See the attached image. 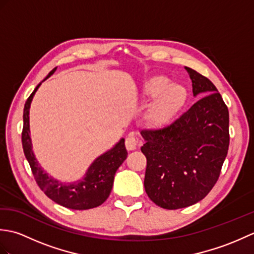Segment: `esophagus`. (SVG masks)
Masks as SVG:
<instances>
[{"mask_svg":"<svg viewBox=\"0 0 254 254\" xmlns=\"http://www.w3.org/2000/svg\"><path fill=\"white\" fill-rule=\"evenodd\" d=\"M138 146V141L137 138L133 135V134H130L126 139V147L127 150H134L136 149Z\"/></svg>","mask_w":254,"mask_h":254,"instance_id":"obj_1","label":"esophagus"}]
</instances>
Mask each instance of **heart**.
<instances>
[{
  "mask_svg": "<svg viewBox=\"0 0 254 254\" xmlns=\"http://www.w3.org/2000/svg\"><path fill=\"white\" fill-rule=\"evenodd\" d=\"M163 75L150 77L144 83L142 94L153 98L145 111V120L152 127H163L175 117L186 100L187 90L179 84H169Z\"/></svg>",
  "mask_w": 254,
  "mask_h": 254,
  "instance_id": "b5f03b06",
  "label": "heart"
}]
</instances>
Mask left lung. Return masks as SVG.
Here are the masks:
<instances>
[{"mask_svg":"<svg viewBox=\"0 0 254 254\" xmlns=\"http://www.w3.org/2000/svg\"><path fill=\"white\" fill-rule=\"evenodd\" d=\"M194 97H203L159 130L142 131L146 156L144 187L166 209L191 206L216 183L229 146V112L215 85L190 67Z\"/></svg>","mask_w":254,"mask_h":254,"instance_id":"8db88e82","label":"left lung"}]
</instances>
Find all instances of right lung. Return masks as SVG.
<instances>
[{
  "label": "right lung",
  "mask_w": 254,
  "mask_h": 254,
  "mask_svg": "<svg viewBox=\"0 0 254 254\" xmlns=\"http://www.w3.org/2000/svg\"><path fill=\"white\" fill-rule=\"evenodd\" d=\"M56 69L57 67L53 68L42 82L49 78L56 72ZM42 82L37 85L29 98L27 99L23 116L24 127L21 142H23L24 153L30 165L32 175L35 176L36 182L46 195L64 207L71 209H89L99 206L109 196L116 172L123 161L127 159V152L124 145V138L122 137L110 149L98 156L90 164L82 179L66 183L50 176L42 169L39 161L36 158L30 137V105Z\"/></svg>",
  "instance_id": "obj_1"
}]
</instances>
